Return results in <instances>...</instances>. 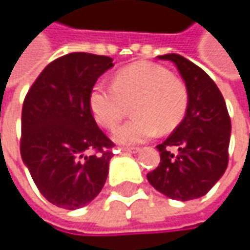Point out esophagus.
Here are the masks:
<instances>
[{
  "mask_svg": "<svg viewBox=\"0 0 250 250\" xmlns=\"http://www.w3.org/2000/svg\"><path fill=\"white\" fill-rule=\"evenodd\" d=\"M124 153H139V147H122Z\"/></svg>",
  "mask_w": 250,
  "mask_h": 250,
  "instance_id": "obj_1",
  "label": "esophagus"
}]
</instances>
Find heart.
I'll return each mask as SVG.
<instances>
[{"instance_id": "1", "label": "heart", "mask_w": 250, "mask_h": 250, "mask_svg": "<svg viewBox=\"0 0 250 250\" xmlns=\"http://www.w3.org/2000/svg\"><path fill=\"white\" fill-rule=\"evenodd\" d=\"M185 83L167 69L153 63L138 62L115 73L114 83L97 82L89 94V107L96 122L112 129L133 101V118L114 130L121 145L145 143L161 132L177 128L188 108Z\"/></svg>"}]
</instances>
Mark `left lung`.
Here are the masks:
<instances>
[{
  "label": "left lung",
  "instance_id": "1",
  "mask_svg": "<svg viewBox=\"0 0 250 250\" xmlns=\"http://www.w3.org/2000/svg\"><path fill=\"white\" fill-rule=\"evenodd\" d=\"M159 58L175 63L189 100L185 118L157 146L161 160L147 179L160 193L187 202L205 196L226 172L231 120L221 91L202 68L179 54Z\"/></svg>",
  "mask_w": 250,
  "mask_h": 250
}]
</instances>
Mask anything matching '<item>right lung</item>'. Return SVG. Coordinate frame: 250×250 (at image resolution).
Instances as JSON below:
<instances>
[{
	"label": "right lung",
	"instance_id": "right-lung-1",
	"mask_svg": "<svg viewBox=\"0 0 250 250\" xmlns=\"http://www.w3.org/2000/svg\"><path fill=\"white\" fill-rule=\"evenodd\" d=\"M112 66L105 55L66 54L24 97L21 156L40 193L61 208L89 205L105 184L114 143L93 118L89 94Z\"/></svg>",
	"mask_w": 250,
	"mask_h": 250
}]
</instances>
